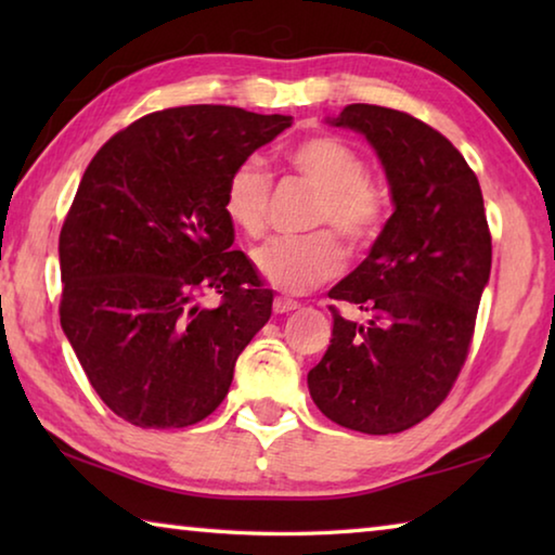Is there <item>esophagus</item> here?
Returning <instances> with one entry per match:
<instances>
[{"label":"esophagus","instance_id":"obj_1","mask_svg":"<svg viewBox=\"0 0 555 555\" xmlns=\"http://www.w3.org/2000/svg\"><path fill=\"white\" fill-rule=\"evenodd\" d=\"M296 308H298V304H296V300H291V298H276V300H274V313H276V315L294 313Z\"/></svg>","mask_w":555,"mask_h":555}]
</instances>
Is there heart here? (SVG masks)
<instances>
[{
    "label": "heart",
    "mask_w": 555,
    "mask_h": 555,
    "mask_svg": "<svg viewBox=\"0 0 555 555\" xmlns=\"http://www.w3.org/2000/svg\"><path fill=\"white\" fill-rule=\"evenodd\" d=\"M286 162L315 188L313 224H333L337 234L362 247L379 232L384 195L367 178L362 154L337 137H311L286 152ZM271 176L261 158L251 156L232 168L222 193V212L234 230L259 237L267 230ZM261 276L284 294H306L333 279L343 267V249L327 230L304 237H271L251 251Z\"/></svg>",
    "instance_id": "1"
}]
</instances>
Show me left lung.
<instances>
[{
  "label": "left lung",
  "mask_w": 555,
  "mask_h": 555,
  "mask_svg": "<svg viewBox=\"0 0 555 555\" xmlns=\"http://www.w3.org/2000/svg\"><path fill=\"white\" fill-rule=\"evenodd\" d=\"M327 125L367 139L393 212L367 259L331 288L364 321L333 311V337L308 372L327 418L370 436L430 416L463 367L490 281L482 191L463 154L406 112L347 105Z\"/></svg>",
  "instance_id": "left-lung-1"
}]
</instances>
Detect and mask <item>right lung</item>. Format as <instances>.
<instances>
[{"instance_id":"right-lung-1","label":"right lung","mask_w":555,"mask_h":555,"mask_svg":"<svg viewBox=\"0 0 555 555\" xmlns=\"http://www.w3.org/2000/svg\"><path fill=\"white\" fill-rule=\"evenodd\" d=\"M288 115L191 105L137 119L100 149L63 222L61 325L92 389L139 428H185L228 397L271 291L222 212L232 168ZM205 289L223 300L208 309Z\"/></svg>"}]
</instances>
